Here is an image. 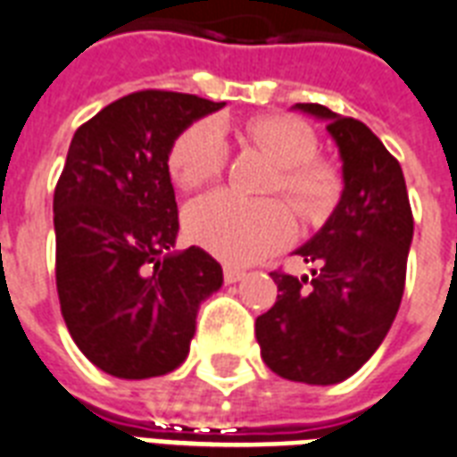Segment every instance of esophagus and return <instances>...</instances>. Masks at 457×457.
Segmentation results:
<instances>
[{
	"label": "esophagus",
	"instance_id": "esophagus-1",
	"mask_svg": "<svg viewBox=\"0 0 457 457\" xmlns=\"http://www.w3.org/2000/svg\"><path fill=\"white\" fill-rule=\"evenodd\" d=\"M244 275H246V273H244L242 268H235V266H225V268H222V278H225V283H229V285L239 283Z\"/></svg>",
	"mask_w": 457,
	"mask_h": 457
}]
</instances>
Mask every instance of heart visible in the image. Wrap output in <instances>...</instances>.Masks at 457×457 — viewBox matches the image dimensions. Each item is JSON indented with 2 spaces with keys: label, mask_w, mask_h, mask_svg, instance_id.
Segmentation results:
<instances>
[{
  "label": "heart",
  "mask_w": 457,
  "mask_h": 457,
  "mask_svg": "<svg viewBox=\"0 0 457 457\" xmlns=\"http://www.w3.org/2000/svg\"><path fill=\"white\" fill-rule=\"evenodd\" d=\"M244 141L259 145L280 167L270 191H283L304 218H319L336 194V177L316 162V136L292 117H259L239 129ZM228 160L225 134L215 121H196L177 136L167 167L177 187L198 189L213 182ZM191 242L232 263L252 261L283 246L295 218L283 201H249L228 189L196 198L184 211Z\"/></svg>",
  "instance_id": "obj_1"
}]
</instances>
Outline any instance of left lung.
Segmentation results:
<instances>
[{
	"mask_svg": "<svg viewBox=\"0 0 457 457\" xmlns=\"http://www.w3.org/2000/svg\"><path fill=\"white\" fill-rule=\"evenodd\" d=\"M292 110L326 121L343 162V194L295 252L312 275L273 273L280 295L256 319V340L278 376L333 386L378 350L395 321L414 222L400 162L367 124L316 103Z\"/></svg>",
	"mask_w": 457,
	"mask_h": 457,
	"instance_id": "obj_1",
	"label": "left lung"
}]
</instances>
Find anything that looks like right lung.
Instances as JSON below:
<instances>
[{
	"label": "right lung",
	"mask_w": 457,
	"mask_h": 457,
	"mask_svg": "<svg viewBox=\"0 0 457 457\" xmlns=\"http://www.w3.org/2000/svg\"><path fill=\"white\" fill-rule=\"evenodd\" d=\"M187 93L138 90L71 138L54 189L57 292L66 328L104 374L141 381L182 367L220 263L174 252L179 220L167 158L184 129L222 110Z\"/></svg>",
	"instance_id": "add662e5"
}]
</instances>
